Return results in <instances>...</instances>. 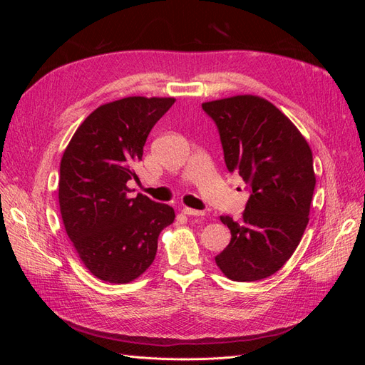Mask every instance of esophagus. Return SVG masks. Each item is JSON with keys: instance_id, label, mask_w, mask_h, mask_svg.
<instances>
[{"instance_id": "34e87169", "label": "esophagus", "mask_w": 365, "mask_h": 365, "mask_svg": "<svg viewBox=\"0 0 365 365\" xmlns=\"http://www.w3.org/2000/svg\"><path fill=\"white\" fill-rule=\"evenodd\" d=\"M182 213L187 216H204V212H201V210H195L190 207H184Z\"/></svg>"}]
</instances>
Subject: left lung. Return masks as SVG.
I'll use <instances>...</instances> for the list:
<instances>
[{
	"label": "left lung",
	"mask_w": 365,
	"mask_h": 365,
	"mask_svg": "<svg viewBox=\"0 0 365 365\" xmlns=\"http://www.w3.org/2000/svg\"><path fill=\"white\" fill-rule=\"evenodd\" d=\"M215 120L227 169L251 187L240 220L220 216L231 231L215 257L225 277L256 282L289 260L309 222L315 172L306 138L279 108L259 96L202 103Z\"/></svg>",
	"instance_id": "1"
}]
</instances>
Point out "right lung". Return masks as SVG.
<instances>
[{
	"instance_id": "right-lung-1",
	"label": "right lung",
	"mask_w": 365,
	"mask_h": 365,
	"mask_svg": "<svg viewBox=\"0 0 365 365\" xmlns=\"http://www.w3.org/2000/svg\"><path fill=\"white\" fill-rule=\"evenodd\" d=\"M173 97H125L101 105L77 128L61 160L59 207L65 231L97 279L129 283L155 259L158 236L175 219L168 204L138 193L134 165Z\"/></svg>"
}]
</instances>
